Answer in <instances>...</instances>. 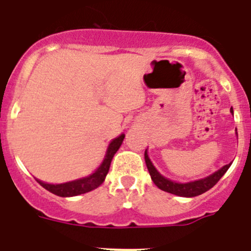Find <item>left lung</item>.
<instances>
[{"mask_svg":"<svg viewBox=\"0 0 251 251\" xmlns=\"http://www.w3.org/2000/svg\"><path fill=\"white\" fill-rule=\"evenodd\" d=\"M230 112H234L232 108L230 109ZM145 161L146 165H147L148 172L151 175V178L154 182V185L158 188H161L162 191L170 192V194L177 195V196L182 197H195L199 196V195L203 194V192L208 191L210 188L214 187L219 179L225 175V172L229 170V167L231 166V163L229 165H225L223 168H220L219 171H216L215 174L210 175V176L205 177V178L197 179V181H192V182H186V183H179L175 182V181H171V179L166 178V177L162 176L158 171L156 170V167L152 165L150 157L147 154V150L145 152Z\"/></svg>","mask_w":251,"mask_h":251,"instance_id":"obj_1","label":"left lung"}]
</instances>
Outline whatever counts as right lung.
I'll list each match as a JSON object with an SVG mask.
<instances>
[{
    "label": "right lung",
    "instance_id": "right-lung-1",
    "mask_svg": "<svg viewBox=\"0 0 251 251\" xmlns=\"http://www.w3.org/2000/svg\"><path fill=\"white\" fill-rule=\"evenodd\" d=\"M124 134H121L119 137L113 139L110 142L109 147L106 150V154L104 157V161L101 162V165L97 168L94 174H92L88 177H83L80 179H75V181H70V182L65 183H59V185H51V183H45L40 179H36L40 185L43 186L45 190L50 191L51 194L57 195V196L61 197H72V196H77V195L86 194V192L92 191L94 188L99 187L101 183L104 182L105 179L106 174L109 171L110 162H112L113 156L115 154V152L119 150L121 145L123 143Z\"/></svg>",
    "mask_w": 251,
    "mask_h": 251
}]
</instances>
